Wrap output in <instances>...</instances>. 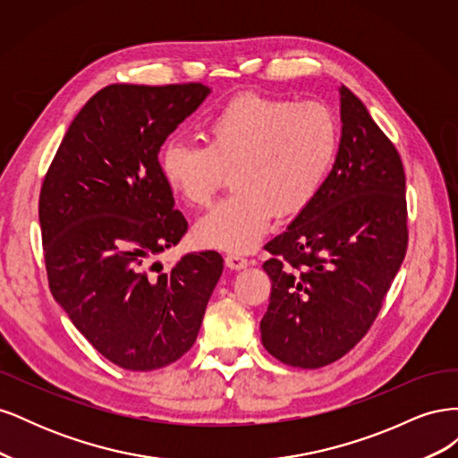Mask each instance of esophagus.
<instances>
[{"label": "esophagus", "instance_id": "esophagus-1", "mask_svg": "<svg viewBox=\"0 0 458 458\" xmlns=\"http://www.w3.org/2000/svg\"><path fill=\"white\" fill-rule=\"evenodd\" d=\"M225 266H227L229 269L239 271V269L248 267V259L242 258V256H239V254H227V256H225Z\"/></svg>", "mask_w": 458, "mask_h": 458}]
</instances>
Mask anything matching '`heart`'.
I'll return each mask as SVG.
<instances>
[{
  "label": "heart",
  "mask_w": 458,
  "mask_h": 458,
  "mask_svg": "<svg viewBox=\"0 0 458 458\" xmlns=\"http://www.w3.org/2000/svg\"><path fill=\"white\" fill-rule=\"evenodd\" d=\"M338 122L317 101L239 95L208 118L206 145L168 140L158 155L162 179L191 206H206L233 172V197L195 225L202 246L248 252L273 214L301 212L321 191L338 150Z\"/></svg>",
  "instance_id": "b5f03b06"
}]
</instances>
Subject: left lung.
Returning a JSON list of instances; mask_svg holds the SVG:
<instances>
[{"mask_svg":"<svg viewBox=\"0 0 458 458\" xmlns=\"http://www.w3.org/2000/svg\"><path fill=\"white\" fill-rule=\"evenodd\" d=\"M340 120L336 160L321 191L266 244L271 298L261 344L300 369L335 363L367 335L407 252L399 152L345 86Z\"/></svg>","mask_w":458,"mask_h":458,"instance_id":"obj_1","label":"left lung"}]
</instances>
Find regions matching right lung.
<instances>
[{"label": "right lung", "mask_w": 458, "mask_h": 458, "mask_svg": "<svg viewBox=\"0 0 458 458\" xmlns=\"http://www.w3.org/2000/svg\"><path fill=\"white\" fill-rule=\"evenodd\" d=\"M202 84H113L68 126L39 192L53 298L108 361L155 370L195 344L224 271L214 250L164 269L152 258L187 233L158 152L204 103Z\"/></svg>", "instance_id": "1"}]
</instances>
